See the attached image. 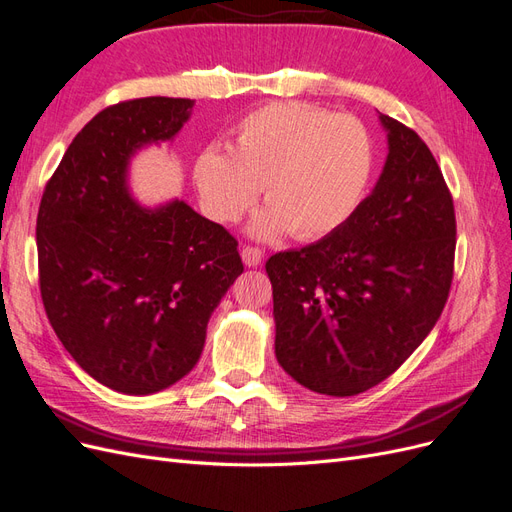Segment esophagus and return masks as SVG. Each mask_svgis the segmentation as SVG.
I'll list each match as a JSON object with an SVG mask.
<instances>
[{
  "instance_id": "esophagus-1",
  "label": "esophagus",
  "mask_w": 512,
  "mask_h": 512,
  "mask_svg": "<svg viewBox=\"0 0 512 512\" xmlns=\"http://www.w3.org/2000/svg\"><path fill=\"white\" fill-rule=\"evenodd\" d=\"M262 256H265V254H262V250L256 245H245L241 250V258H243L247 267H258L262 262Z\"/></svg>"
}]
</instances>
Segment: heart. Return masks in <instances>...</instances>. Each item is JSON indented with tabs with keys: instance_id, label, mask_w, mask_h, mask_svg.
<instances>
[{
	"instance_id": "heart-1",
	"label": "heart",
	"mask_w": 512,
	"mask_h": 512,
	"mask_svg": "<svg viewBox=\"0 0 512 512\" xmlns=\"http://www.w3.org/2000/svg\"><path fill=\"white\" fill-rule=\"evenodd\" d=\"M371 170L374 138L359 117L288 100L241 117L228 151L200 153L194 185L203 211L220 224L241 220L265 185L271 207L254 222L256 235L290 230L297 239H316L350 218Z\"/></svg>"
}]
</instances>
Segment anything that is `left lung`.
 I'll return each instance as SVG.
<instances>
[{"label": "left lung", "instance_id": "left-lung-1", "mask_svg": "<svg viewBox=\"0 0 512 512\" xmlns=\"http://www.w3.org/2000/svg\"><path fill=\"white\" fill-rule=\"evenodd\" d=\"M389 156L331 235L273 254L275 356L305 389L359 395L397 371L438 322L453 284L451 190L412 128L380 115Z\"/></svg>", "mask_w": 512, "mask_h": 512}]
</instances>
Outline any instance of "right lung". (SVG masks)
<instances>
[{
    "mask_svg": "<svg viewBox=\"0 0 512 512\" xmlns=\"http://www.w3.org/2000/svg\"><path fill=\"white\" fill-rule=\"evenodd\" d=\"M192 104L153 96L106 106L74 136L40 200L44 312L72 359L126 395L188 374L211 312L243 273L224 226L183 200L143 209L128 194L134 151L173 138Z\"/></svg>",
    "mask_w": 512,
    "mask_h": 512,
    "instance_id": "right-lung-1",
    "label": "right lung"
}]
</instances>
